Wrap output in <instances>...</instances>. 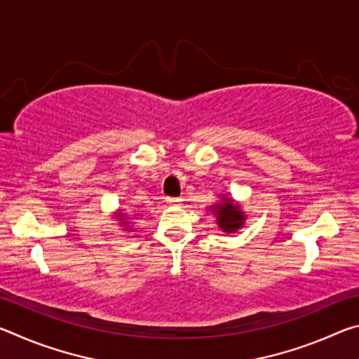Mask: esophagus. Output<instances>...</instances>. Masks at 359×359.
Returning a JSON list of instances; mask_svg holds the SVG:
<instances>
[{
	"label": "esophagus",
	"instance_id": "1",
	"mask_svg": "<svg viewBox=\"0 0 359 359\" xmlns=\"http://www.w3.org/2000/svg\"><path fill=\"white\" fill-rule=\"evenodd\" d=\"M166 203L169 205H180L182 204V198H168Z\"/></svg>",
	"mask_w": 359,
	"mask_h": 359
}]
</instances>
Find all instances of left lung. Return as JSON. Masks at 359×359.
<instances>
[{
  "mask_svg": "<svg viewBox=\"0 0 359 359\" xmlns=\"http://www.w3.org/2000/svg\"><path fill=\"white\" fill-rule=\"evenodd\" d=\"M214 208H217L218 226L222 228L223 233H234L244 223V217L239 210V205L233 204L231 199H224L223 204H217Z\"/></svg>",
  "mask_w": 359,
  "mask_h": 359,
  "instance_id": "1",
  "label": "left lung"
}]
</instances>
